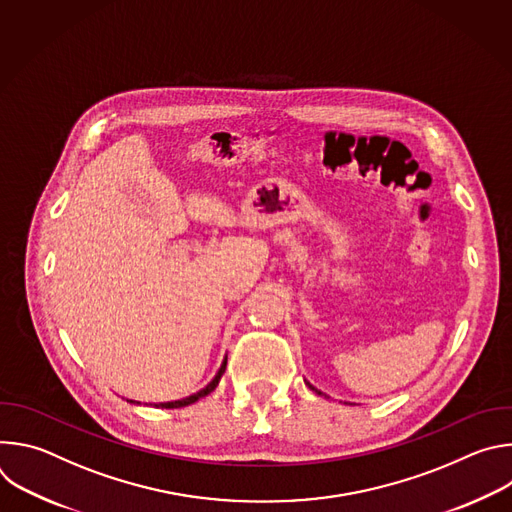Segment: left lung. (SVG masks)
I'll return each instance as SVG.
<instances>
[{
	"label": "left lung",
	"mask_w": 512,
	"mask_h": 512,
	"mask_svg": "<svg viewBox=\"0 0 512 512\" xmlns=\"http://www.w3.org/2000/svg\"><path fill=\"white\" fill-rule=\"evenodd\" d=\"M304 381H306V379H304ZM306 385H308V387H310V389H312V391H314V393H316V395H322V397H328V395H326V393H322V391H320V389H316V387H314V385H310V383H308V381H306ZM328 399H330V397H328Z\"/></svg>",
	"instance_id": "left-lung-1"
}]
</instances>
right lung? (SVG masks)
<instances>
[{
  "instance_id": "add662e5",
  "label": "right lung",
  "mask_w": 512,
  "mask_h": 512,
  "mask_svg": "<svg viewBox=\"0 0 512 512\" xmlns=\"http://www.w3.org/2000/svg\"><path fill=\"white\" fill-rule=\"evenodd\" d=\"M225 369H227V356H225V360H223V364H221V369L216 371V375L212 377V381H210L204 389H200V391H196V393H192V395H188V397H184V399L164 401V403H150V405L160 407V409H178V407H186V405H190V403H196L198 399L210 395V393L218 387V383H221V379H223V375H225ZM127 401H129V403H139V401H133V399H127Z\"/></svg>"
}]
</instances>
